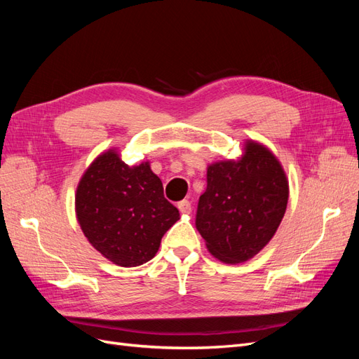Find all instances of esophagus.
<instances>
[{
    "instance_id": "34e87169",
    "label": "esophagus",
    "mask_w": 359,
    "mask_h": 359,
    "mask_svg": "<svg viewBox=\"0 0 359 359\" xmlns=\"http://www.w3.org/2000/svg\"><path fill=\"white\" fill-rule=\"evenodd\" d=\"M178 210H180L181 214H190L191 212V203L184 199V201L178 202Z\"/></svg>"
}]
</instances>
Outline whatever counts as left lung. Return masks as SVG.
Segmentation results:
<instances>
[{"label": "left lung", "mask_w": 359, "mask_h": 359, "mask_svg": "<svg viewBox=\"0 0 359 359\" xmlns=\"http://www.w3.org/2000/svg\"><path fill=\"white\" fill-rule=\"evenodd\" d=\"M287 198V180L278 160L250 140L240 160L214 163L206 170L196 229L210 253L222 262H244L274 236Z\"/></svg>", "instance_id": "1"}]
</instances>
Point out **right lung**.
Instances as JSON below:
<instances>
[{
  "mask_svg": "<svg viewBox=\"0 0 359 359\" xmlns=\"http://www.w3.org/2000/svg\"><path fill=\"white\" fill-rule=\"evenodd\" d=\"M76 215L97 252L127 268L153 259L163 235L180 219L149 163L130 168L114 149L83 173L76 190Z\"/></svg>",
  "mask_w": 359,
  "mask_h": 359,
  "instance_id": "right-lung-1",
  "label": "right lung"
}]
</instances>
